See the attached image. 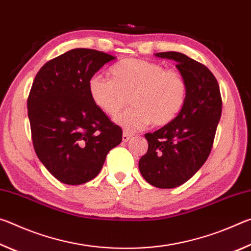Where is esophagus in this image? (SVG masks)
Returning a JSON list of instances; mask_svg holds the SVG:
<instances>
[{
  "label": "esophagus",
  "instance_id": "1",
  "mask_svg": "<svg viewBox=\"0 0 251 251\" xmlns=\"http://www.w3.org/2000/svg\"><path fill=\"white\" fill-rule=\"evenodd\" d=\"M131 138V135L130 134H128V133H126V131H124V133H123V142H128L129 139Z\"/></svg>",
  "mask_w": 251,
  "mask_h": 251
}]
</instances>
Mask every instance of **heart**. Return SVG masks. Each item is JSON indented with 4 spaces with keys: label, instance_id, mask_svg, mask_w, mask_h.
<instances>
[{
    "label": "heart",
    "instance_id": "1",
    "mask_svg": "<svg viewBox=\"0 0 251 251\" xmlns=\"http://www.w3.org/2000/svg\"><path fill=\"white\" fill-rule=\"evenodd\" d=\"M110 78L100 75L88 80L94 104L107 116H116L127 104L130 108L116 117L125 131H138L151 123L164 126L179 115L187 100V83L179 71L159 63L125 58L109 71Z\"/></svg>",
    "mask_w": 251,
    "mask_h": 251
}]
</instances>
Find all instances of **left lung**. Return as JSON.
Masks as SVG:
<instances>
[{
	"mask_svg": "<svg viewBox=\"0 0 251 251\" xmlns=\"http://www.w3.org/2000/svg\"><path fill=\"white\" fill-rule=\"evenodd\" d=\"M174 59L186 79L187 100L172 123L145 134L148 151L139 159V171L157 188H175L201 168L214 144L223 100L217 79L207 67L178 52L155 54Z\"/></svg>",
	"mask_w": 251,
	"mask_h": 251,
	"instance_id": "8db88e82",
	"label": "left lung"
}]
</instances>
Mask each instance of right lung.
I'll return each mask as SVG.
<instances>
[{"label":"right lung","mask_w":251,"mask_h":251,"mask_svg":"<svg viewBox=\"0 0 251 251\" xmlns=\"http://www.w3.org/2000/svg\"><path fill=\"white\" fill-rule=\"evenodd\" d=\"M112 55L74 49L50 59L33 80L27 114L34 150L59 181L80 185L95 178L123 130L94 104L88 80Z\"/></svg>","instance_id":"right-lung-1"}]
</instances>
